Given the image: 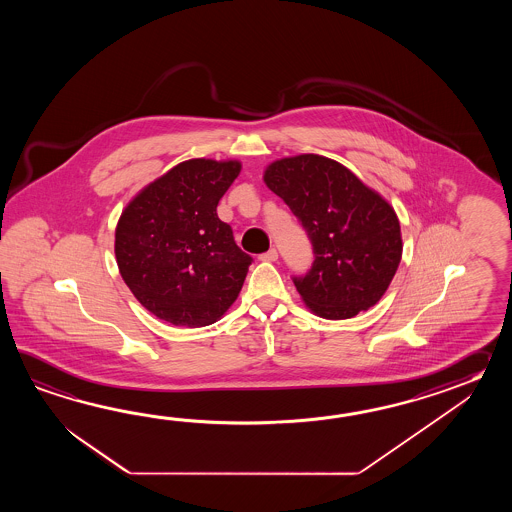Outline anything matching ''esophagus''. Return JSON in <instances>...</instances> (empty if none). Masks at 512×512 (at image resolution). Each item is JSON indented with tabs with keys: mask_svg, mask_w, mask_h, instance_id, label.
I'll return each mask as SVG.
<instances>
[{
	"mask_svg": "<svg viewBox=\"0 0 512 512\" xmlns=\"http://www.w3.org/2000/svg\"><path fill=\"white\" fill-rule=\"evenodd\" d=\"M261 261H276L278 260V251L276 249H271V251L263 252L260 254Z\"/></svg>",
	"mask_w": 512,
	"mask_h": 512,
	"instance_id": "obj_1",
	"label": "esophagus"
}]
</instances>
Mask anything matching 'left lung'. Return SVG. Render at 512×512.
<instances>
[{
	"label": "left lung",
	"instance_id": "8db88e82",
	"mask_svg": "<svg viewBox=\"0 0 512 512\" xmlns=\"http://www.w3.org/2000/svg\"><path fill=\"white\" fill-rule=\"evenodd\" d=\"M263 181L313 243L311 269L293 278L305 305L322 318L344 320L377 304L403 256L392 205L346 166L315 153L274 161Z\"/></svg>",
	"mask_w": 512,
	"mask_h": 512
}]
</instances>
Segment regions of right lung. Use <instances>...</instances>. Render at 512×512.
I'll return each instance as SVG.
<instances>
[{
	"label": "right lung",
	"mask_w": 512,
	"mask_h": 512,
	"mask_svg": "<svg viewBox=\"0 0 512 512\" xmlns=\"http://www.w3.org/2000/svg\"><path fill=\"white\" fill-rule=\"evenodd\" d=\"M240 161L190 159L142 188L120 214V276L168 324L210 326L236 302L252 258L218 218Z\"/></svg>",
	"instance_id": "add662e5"
}]
</instances>
